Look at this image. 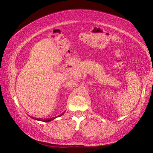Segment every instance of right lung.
Here are the masks:
<instances>
[{"label":"right lung","instance_id":"add662e5","mask_svg":"<svg viewBox=\"0 0 153 153\" xmlns=\"http://www.w3.org/2000/svg\"><path fill=\"white\" fill-rule=\"evenodd\" d=\"M64 114V113L63 114H61L59 115V117L60 116H61V115H62ZM54 119H55V117H52V118H50V119H37V118H34V119H35V120H37V121H43V122H47V123H48V122H50V121H52V120H53Z\"/></svg>","mask_w":153,"mask_h":153}]
</instances>
